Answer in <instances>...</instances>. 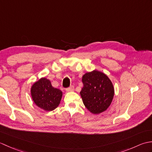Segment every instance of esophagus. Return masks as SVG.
<instances>
[{
  "label": "esophagus",
  "instance_id": "1",
  "mask_svg": "<svg viewBox=\"0 0 152 152\" xmlns=\"http://www.w3.org/2000/svg\"><path fill=\"white\" fill-rule=\"evenodd\" d=\"M74 86H70V88H67L66 89V91L67 92H72V91H74Z\"/></svg>",
  "mask_w": 152,
  "mask_h": 152
}]
</instances>
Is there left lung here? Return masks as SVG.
<instances>
[{"mask_svg":"<svg viewBox=\"0 0 152 152\" xmlns=\"http://www.w3.org/2000/svg\"><path fill=\"white\" fill-rule=\"evenodd\" d=\"M80 95L87 109L93 114L106 111L114 95V86L108 76L94 70L83 74Z\"/></svg>","mask_w":152,"mask_h":152,"instance_id":"obj_1","label":"left lung"}]
</instances>
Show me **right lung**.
<instances>
[{
    "mask_svg": "<svg viewBox=\"0 0 152 152\" xmlns=\"http://www.w3.org/2000/svg\"><path fill=\"white\" fill-rule=\"evenodd\" d=\"M31 94L33 101L38 107L50 112L59 105L63 92L53 88L50 80L41 78L31 86Z\"/></svg>",
    "mask_w": 152,
    "mask_h": 152,
    "instance_id": "obj_1",
    "label": "right lung"
}]
</instances>
